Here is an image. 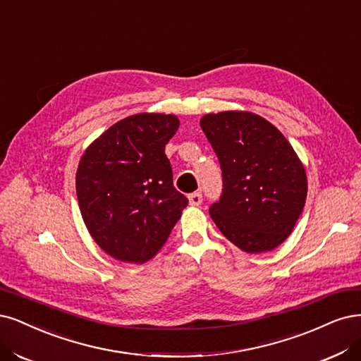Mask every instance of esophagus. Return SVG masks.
<instances>
[{
  "mask_svg": "<svg viewBox=\"0 0 361 361\" xmlns=\"http://www.w3.org/2000/svg\"><path fill=\"white\" fill-rule=\"evenodd\" d=\"M188 198H190V204H192V206H200L202 202H203V194H202L200 191H197V192L190 194Z\"/></svg>",
  "mask_w": 361,
  "mask_h": 361,
  "instance_id": "1",
  "label": "esophagus"
}]
</instances>
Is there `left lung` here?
<instances>
[{"instance_id": "obj_1", "label": "left lung", "mask_w": 361, "mask_h": 361, "mask_svg": "<svg viewBox=\"0 0 361 361\" xmlns=\"http://www.w3.org/2000/svg\"><path fill=\"white\" fill-rule=\"evenodd\" d=\"M200 127L222 170V192L209 207L216 227L245 252L275 250L306 200V173L293 146L269 121L247 111L206 115Z\"/></svg>"}]
</instances>
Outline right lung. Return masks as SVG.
I'll return each instance as SVG.
<instances>
[{
	"label": "right lung",
	"mask_w": 361,
	"mask_h": 361,
	"mask_svg": "<svg viewBox=\"0 0 361 361\" xmlns=\"http://www.w3.org/2000/svg\"><path fill=\"white\" fill-rule=\"evenodd\" d=\"M178 128L173 115H134L85 151L76 175L79 207L94 240L110 257L139 264L151 259L188 204L173 185L164 152Z\"/></svg>",
	"instance_id": "add662e5"
}]
</instances>
